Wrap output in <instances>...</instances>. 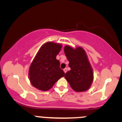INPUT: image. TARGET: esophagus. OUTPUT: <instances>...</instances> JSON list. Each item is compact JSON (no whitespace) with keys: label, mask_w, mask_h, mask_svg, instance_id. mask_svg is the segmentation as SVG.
Masks as SVG:
<instances>
[{"label":"esophagus","mask_w":122,"mask_h":122,"mask_svg":"<svg viewBox=\"0 0 122 122\" xmlns=\"http://www.w3.org/2000/svg\"><path fill=\"white\" fill-rule=\"evenodd\" d=\"M64 72H65V73H66V72H67V69H66V68H65V69H64Z\"/></svg>","instance_id":"esophagus-1"}]
</instances>
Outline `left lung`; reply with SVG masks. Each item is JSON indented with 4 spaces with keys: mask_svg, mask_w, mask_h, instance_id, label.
Returning <instances> with one entry per match:
<instances>
[{
    "mask_svg": "<svg viewBox=\"0 0 122 122\" xmlns=\"http://www.w3.org/2000/svg\"><path fill=\"white\" fill-rule=\"evenodd\" d=\"M64 52L71 68L66 73L65 79L75 91H86L93 81V69L86 52L82 47L74 49L69 45L65 46Z\"/></svg>",
    "mask_w": 122,
    "mask_h": 122,
    "instance_id": "8db88e82",
    "label": "left lung"
}]
</instances>
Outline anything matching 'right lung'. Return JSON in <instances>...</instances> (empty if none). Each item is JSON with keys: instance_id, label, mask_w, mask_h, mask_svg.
<instances>
[{"instance_id": "obj_1", "label": "right lung", "mask_w": 122, "mask_h": 122, "mask_svg": "<svg viewBox=\"0 0 122 122\" xmlns=\"http://www.w3.org/2000/svg\"><path fill=\"white\" fill-rule=\"evenodd\" d=\"M61 48L62 45L53 42H47L40 47L29 71L30 83L35 88L46 91L64 76L65 73L60 68V61L56 59Z\"/></svg>"}]
</instances>
